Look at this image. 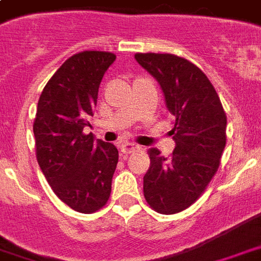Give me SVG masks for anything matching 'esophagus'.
I'll return each instance as SVG.
<instances>
[{
  "mask_svg": "<svg viewBox=\"0 0 261 261\" xmlns=\"http://www.w3.org/2000/svg\"><path fill=\"white\" fill-rule=\"evenodd\" d=\"M139 146H136V144L133 143H123L122 146H121V153L123 154V155H128V154L130 153H136V151H139Z\"/></svg>",
  "mask_w": 261,
  "mask_h": 261,
  "instance_id": "esophagus-1",
  "label": "esophagus"
}]
</instances>
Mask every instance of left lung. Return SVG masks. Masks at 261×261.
<instances>
[{"label":"left lung","mask_w":261,"mask_h":261,"mask_svg":"<svg viewBox=\"0 0 261 261\" xmlns=\"http://www.w3.org/2000/svg\"><path fill=\"white\" fill-rule=\"evenodd\" d=\"M135 60L159 82L165 106L175 117L174 153L149 150L143 192L153 210L175 214L193 204L218 170L225 147L227 117L207 76L172 54H136Z\"/></svg>","instance_id":"8db88e82"}]
</instances>
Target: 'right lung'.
<instances>
[{
  "label": "right lung",
  "mask_w": 261,
  "mask_h": 261,
  "mask_svg": "<svg viewBox=\"0 0 261 261\" xmlns=\"http://www.w3.org/2000/svg\"><path fill=\"white\" fill-rule=\"evenodd\" d=\"M114 61L115 55L104 51L72 55L41 91L34 119L36 155L45 179L61 200L83 214L107 203L118 164L114 144L83 133Z\"/></svg>",
  "instance_id": "obj_1"
}]
</instances>
